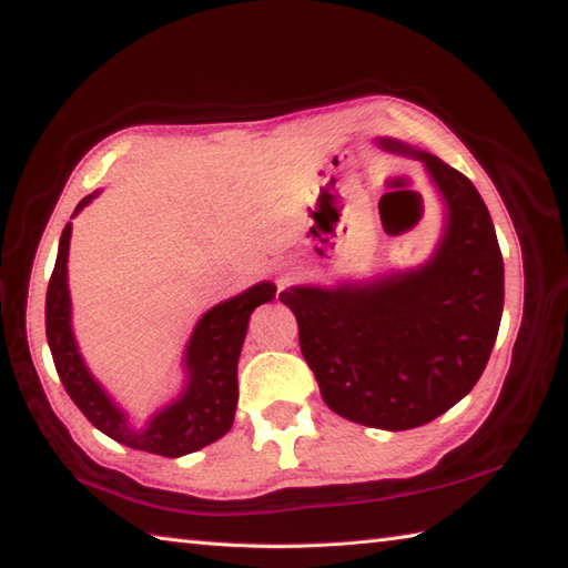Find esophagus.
I'll use <instances>...</instances> for the list:
<instances>
[{"label":"esophagus","mask_w":568,"mask_h":568,"mask_svg":"<svg viewBox=\"0 0 568 568\" xmlns=\"http://www.w3.org/2000/svg\"><path fill=\"white\" fill-rule=\"evenodd\" d=\"M287 281H291V273H283L281 277H277V285L283 287V285H287Z\"/></svg>","instance_id":"34e87169"}]
</instances>
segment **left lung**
<instances>
[{"label":"left lung","mask_w":568,"mask_h":568,"mask_svg":"<svg viewBox=\"0 0 568 568\" xmlns=\"http://www.w3.org/2000/svg\"><path fill=\"white\" fill-rule=\"evenodd\" d=\"M437 187L444 229L432 256L405 271L281 293L324 403L364 427L403 432L454 407L484 373L496 344L505 273L496 226L466 175L395 139Z\"/></svg>","instance_id":"1"}]
</instances>
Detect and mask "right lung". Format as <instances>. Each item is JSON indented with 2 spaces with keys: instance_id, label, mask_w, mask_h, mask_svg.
<instances>
[{
  "instance_id": "obj_1",
  "label": "right lung",
  "mask_w": 568,
  "mask_h": 568,
  "mask_svg": "<svg viewBox=\"0 0 568 568\" xmlns=\"http://www.w3.org/2000/svg\"><path fill=\"white\" fill-rule=\"evenodd\" d=\"M98 195L100 192H92L80 200L72 216H78V212ZM70 234L72 224L68 222L60 234L55 268L45 293V336L55 371L72 403L106 437L131 449L168 458L192 454L224 437L234 425L239 403L236 366L246 339L248 317L258 305L271 303L277 287L271 281H263L204 312L183 354V390L175 400L155 409L146 425L136 427L129 419V413H124L114 397L102 388V383L92 376L72 334L68 291Z\"/></svg>"
}]
</instances>
